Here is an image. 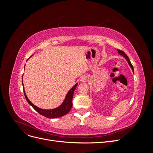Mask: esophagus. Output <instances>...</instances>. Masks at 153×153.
<instances>
[{
    "label": "esophagus",
    "mask_w": 153,
    "mask_h": 153,
    "mask_svg": "<svg viewBox=\"0 0 153 153\" xmlns=\"http://www.w3.org/2000/svg\"><path fill=\"white\" fill-rule=\"evenodd\" d=\"M87 77L85 75H83L80 77V81L82 82H85L87 81Z\"/></svg>",
    "instance_id": "1"
}]
</instances>
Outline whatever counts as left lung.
I'll return each mask as SVG.
<instances>
[{
    "mask_svg": "<svg viewBox=\"0 0 153 153\" xmlns=\"http://www.w3.org/2000/svg\"><path fill=\"white\" fill-rule=\"evenodd\" d=\"M117 51H118V53L121 55H122V56H123L125 59H126V60L127 61V62H128V64L129 65V66L131 67V69H132V71H133V72L134 73V70H133V66H132V64H131V62H130V60H129V57H128V55L125 53L123 51H122V50H118L117 49Z\"/></svg>",
    "mask_w": 153,
    "mask_h": 153,
    "instance_id": "obj_1",
    "label": "left lung"
}]
</instances>
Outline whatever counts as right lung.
I'll use <instances>...</instances> for the list:
<instances>
[{"mask_svg":"<svg viewBox=\"0 0 153 153\" xmlns=\"http://www.w3.org/2000/svg\"><path fill=\"white\" fill-rule=\"evenodd\" d=\"M22 82H23V80H22ZM77 85H78V83H76V84L68 91V92L65 97V99H64V100L63 101V102L62 103V104L61 105L59 106L57 108H53V109H50V110L42 109V108H40L38 107V106H36V105H34L31 102V101L28 99V98H27L24 89V95H25V97L26 98V100L27 101V102H28L29 104L32 106V108H33L35 110H36L39 114H41V115H43V116L47 117V118H50V119L57 118V117L64 116V115L67 114L69 112V111H70V110L72 107V105H73L72 100H73V93H74V91H75V90L76 89ZM23 87H24V84H23Z\"/></svg>","mask_w":153,"mask_h":153,"instance_id":"add662e5","label":"right lung"}]
</instances>
